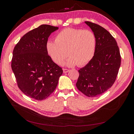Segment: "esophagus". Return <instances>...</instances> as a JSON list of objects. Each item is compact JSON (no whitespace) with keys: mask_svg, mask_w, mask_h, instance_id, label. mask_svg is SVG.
Here are the masks:
<instances>
[{"mask_svg":"<svg viewBox=\"0 0 134 134\" xmlns=\"http://www.w3.org/2000/svg\"><path fill=\"white\" fill-rule=\"evenodd\" d=\"M69 71V70L68 69H65V68L63 69V72L64 73H66V72H68Z\"/></svg>","mask_w":134,"mask_h":134,"instance_id":"34e87169","label":"esophagus"}]
</instances>
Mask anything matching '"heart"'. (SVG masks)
<instances>
[{
    "instance_id": "obj_1",
    "label": "heart",
    "mask_w": 134,
    "mask_h": 134,
    "mask_svg": "<svg viewBox=\"0 0 134 134\" xmlns=\"http://www.w3.org/2000/svg\"><path fill=\"white\" fill-rule=\"evenodd\" d=\"M96 38L93 32L80 28H65L56 36L55 41H48V54L57 65H62L68 56L69 66L77 64L83 66L88 64L94 55Z\"/></svg>"
}]
</instances>
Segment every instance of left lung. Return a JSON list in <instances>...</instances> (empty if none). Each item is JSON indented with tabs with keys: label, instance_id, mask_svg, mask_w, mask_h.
I'll return each mask as SVG.
<instances>
[{
	"label": "left lung",
	"instance_id": "8db88e82",
	"mask_svg": "<svg viewBox=\"0 0 134 134\" xmlns=\"http://www.w3.org/2000/svg\"><path fill=\"white\" fill-rule=\"evenodd\" d=\"M85 23L95 35L96 51L93 59L78 70L76 86L84 94L95 97L107 91L114 84L121 58L116 40L108 31L93 22Z\"/></svg>",
	"mask_w": 134,
	"mask_h": 134
}]
</instances>
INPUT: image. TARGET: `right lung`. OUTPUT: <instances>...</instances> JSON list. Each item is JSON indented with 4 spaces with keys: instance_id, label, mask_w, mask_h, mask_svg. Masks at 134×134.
Returning <instances> with one entry per match:
<instances>
[{
    "instance_id": "obj_1",
    "label": "right lung",
    "mask_w": 134,
    "mask_h": 134,
    "mask_svg": "<svg viewBox=\"0 0 134 134\" xmlns=\"http://www.w3.org/2000/svg\"><path fill=\"white\" fill-rule=\"evenodd\" d=\"M58 27L42 25L27 32L16 44L11 67L18 88L31 98L45 99L55 90L62 68L48 55L46 43Z\"/></svg>"
}]
</instances>
